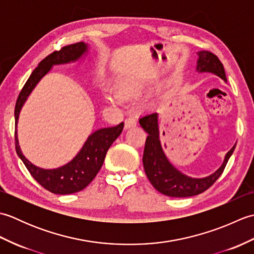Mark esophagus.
Listing matches in <instances>:
<instances>
[{
	"instance_id": "1",
	"label": "esophagus",
	"mask_w": 254,
	"mask_h": 254,
	"mask_svg": "<svg viewBox=\"0 0 254 254\" xmlns=\"http://www.w3.org/2000/svg\"><path fill=\"white\" fill-rule=\"evenodd\" d=\"M136 126V120L134 118L130 117V118H127L126 121H124V127L126 128H130Z\"/></svg>"
}]
</instances>
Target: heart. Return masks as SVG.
I'll return each instance as SVG.
<instances>
[{"instance_id":"b5f03b06","label":"heart","mask_w":254,"mask_h":254,"mask_svg":"<svg viewBox=\"0 0 254 254\" xmlns=\"http://www.w3.org/2000/svg\"><path fill=\"white\" fill-rule=\"evenodd\" d=\"M136 89H137L136 86H133V85L126 86V87H122V88H121V90H120V95H121V96L130 95L131 93H133V91H135ZM116 99H119L118 97H116Z\"/></svg>"}]
</instances>
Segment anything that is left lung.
Returning a JSON list of instances; mask_svg holds the SVG:
<instances>
[{
  "instance_id": "8db88e82",
  "label": "left lung",
  "mask_w": 254,
  "mask_h": 254,
  "mask_svg": "<svg viewBox=\"0 0 254 254\" xmlns=\"http://www.w3.org/2000/svg\"><path fill=\"white\" fill-rule=\"evenodd\" d=\"M197 55L198 60L196 69L198 72L214 73L223 78L225 82H227L223 63L214 53L209 51H199ZM139 124L144 128V131L148 134L143 154L145 174L156 190L172 197L193 196L206 191L223 174L236 147L235 145L226 154L222 167L216 172H214L209 177L195 179V178H190L181 174L167 159L159 141L157 113L152 112L143 116L139 119Z\"/></svg>"
}]
</instances>
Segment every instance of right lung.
Wrapping results in <instances>:
<instances>
[{
  "mask_svg": "<svg viewBox=\"0 0 254 254\" xmlns=\"http://www.w3.org/2000/svg\"><path fill=\"white\" fill-rule=\"evenodd\" d=\"M86 51H87V46L84 42H77V44L62 47L60 50L53 51L39 63L18 95L15 106V124H17L19 111L27 97L35 88L37 83L50 71L52 65L76 61ZM123 127L124 123L121 122L117 127L100 128L94 132L74 159L57 169H42L27 160L21 153L15 131L16 153L23 160L34 179L46 190L55 194H71L83 190L94 180L104 164L108 149L120 135Z\"/></svg>",
  "mask_w": 254,
  "mask_h": 254,
  "instance_id": "right-lung-1",
  "label": "right lung"
}]
</instances>
